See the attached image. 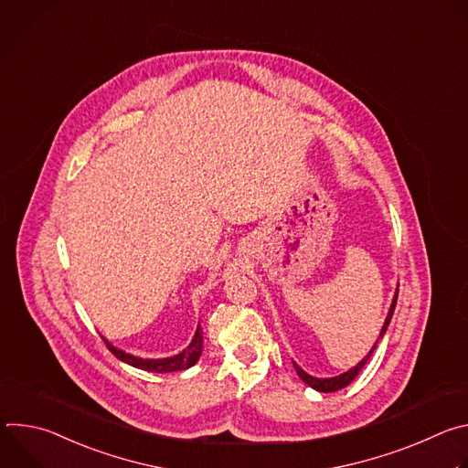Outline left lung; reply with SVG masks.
Instances as JSON below:
<instances>
[{
  "label": "left lung",
  "mask_w": 468,
  "mask_h": 468,
  "mask_svg": "<svg viewBox=\"0 0 468 468\" xmlns=\"http://www.w3.org/2000/svg\"><path fill=\"white\" fill-rule=\"evenodd\" d=\"M396 300H398V289H396V292H394V296H392V303H390V307H388V313H387V318H385L383 327H381V331H379L378 341L374 343V346L370 348V352H368L354 368H350V370H346V372H343V374H339V376H333V378H316V376L307 374L302 367H298V365L292 361V363H294V368H296V372H298V376L302 378V381H305L311 388H314V390H318V392H335V390H341V388H345L346 385H350V383L357 378V374L363 370V367H365L367 361L370 359L372 352L376 350L378 343L383 339V335L387 333V327H388V324H390V318H392V313H394V307H396Z\"/></svg>",
  "instance_id": "obj_1"
}]
</instances>
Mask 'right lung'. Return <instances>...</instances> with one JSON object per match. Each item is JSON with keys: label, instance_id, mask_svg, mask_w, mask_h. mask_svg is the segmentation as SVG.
<instances>
[{"label": "right lung", "instance_id": "1", "mask_svg": "<svg viewBox=\"0 0 468 468\" xmlns=\"http://www.w3.org/2000/svg\"><path fill=\"white\" fill-rule=\"evenodd\" d=\"M103 341H105L107 348H109L120 361H123V363H127V365H131V367L143 368V370H148V372H177V370H186V368H190L192 365L197 363L199 356H202V348H204V331H202V327H199V324H197L196 333H194V337H192L190 345H188L183 352H179V354H176V356H172V357H163V359H144V357H137V356L127 354V352H123V350H120V348H116V346H112L107 339H103Z\"/></svg>", "mask_w": 468, "mask_h": 468}]
</instances>
